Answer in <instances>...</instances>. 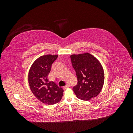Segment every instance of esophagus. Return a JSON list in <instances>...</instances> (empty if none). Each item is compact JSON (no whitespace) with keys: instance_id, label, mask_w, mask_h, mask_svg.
<instances>
[{"instance_id":"1","label":"esophagus","mask_w":133,"mask_h":133,"mask_svg":"<svg viewBox=\"0 0 133 133\" xmlns=\"http://www.w3.org/2000/svg\"><path fill=\"white\" fill-rule=\"evenodd\" d=\"M69 87H70V85H69V84H66L65 86L63 87V89H66L67 88H69Z\"/></svg>"}]
</instances>
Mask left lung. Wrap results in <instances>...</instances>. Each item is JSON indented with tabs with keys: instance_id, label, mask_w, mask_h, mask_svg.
<instances>
[{
	"instance_id": "8db88e82",
	"label": "left lung",
	"mask_w": 133,
	"mask_h": 133,
	"mask_svg": "<svg viewBox=\"0 0 133 133\" xmlns=\"http://www.w3.org/2000/svg\"><path fill=\"white\" fill-rule=\"evenodd\" d=\"M70 58L78 79L73 88L76 97L86 101L95 97L101 91L104 82L102 64L88 53L73 54Z\"/></svg>"
}]
</instances>
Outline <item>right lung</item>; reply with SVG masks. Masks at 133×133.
I'll use <instances>...</instances> for the list:
<instances>
[{
    "instance_id": "obj_1",
    "label": "right lung",
    "mask_w": 133,
    "mask_h": 133,
    "mask_svg": "<svg viewBox=\"0 0 133 133\" xmlns=\"http://www.w3.org/2000/svg\"><path fill=\"white\" fill-rule=\"evenodd\" d=\"M57 58V55L41 56L32 64L28 74V82L33 94L39 101L48 105L59 102L63 95L62 88L48 79L52 64Z\"/></svg>"
}]
</instances>
